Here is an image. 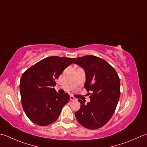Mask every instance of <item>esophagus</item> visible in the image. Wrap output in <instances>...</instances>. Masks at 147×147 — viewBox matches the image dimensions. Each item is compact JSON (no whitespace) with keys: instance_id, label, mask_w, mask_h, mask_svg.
<instances>
[{"instance_id":"obj_1","label":"esophagus","mask_w":147,"mask_h":147,"mask_svg":"<svg viewBox=\"0 0 147 147\" xmlns=\"http://www.w3.org/2000/svg\"><path fill=\"white\" fill-rule=\"evenodd\" d=\"M69 99H70V100H76L75 97H74L73 96H70Z\"/></svg>"}]
</instances>
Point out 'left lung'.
Listing matches in <instances>:
<instances>
[{
	"label": "left lung",
	"mask_w": 147,
	"mask_h": 147,
	"mask_svg": "<svg viewBox=\"0 0 147 147\" xmlns=\"http://www.w3.org/2000/svg\"><path fill=\"white\" fill-rule=\"evenodd\" d=\"M74 64L83 69L86 78L84 87L89 95L91 92L87 104L78 100L81 107L75 113L77 121L87 129L101 127L110 120L118 104L119 77L107 62L96 56L78 57Z\"/></svg>",
	"instance_id": "left-lung-1"
}]
</instances>
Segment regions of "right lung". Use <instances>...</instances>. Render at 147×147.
Masks as SVG:
<instances>
[{"mask_svg":"<svg viewBox=\"0 0 147 147\" xmlns=\"http://www.w3.org/2000/svg\"><path fill=\"white\" fill-rule=\"evenodd\" d=\"M75 59L49 57L32 66L23 74L20 84L23 108L28 119L46 126L55 122L69 95L57 93L53 87L65 69Z\"/></svg>","mask_w":147,"mask_h":147,"instance_id":"add662e5","label":"right lung"}]
</instances>
